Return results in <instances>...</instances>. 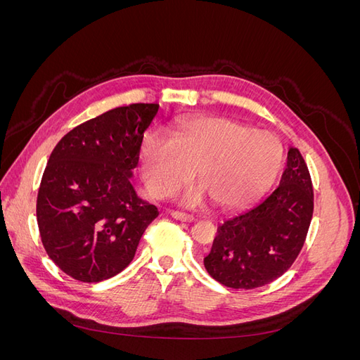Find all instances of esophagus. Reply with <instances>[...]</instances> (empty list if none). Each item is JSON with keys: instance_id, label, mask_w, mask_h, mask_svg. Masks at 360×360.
I'll use <instances>...</instances> for the list:
<instances>
[{"instance_id": "34e87169", "label": "esophagus", "mask_w": 360, "mask_h": 360, "mask_svg": "<svg viewBox=\"0 0 360 360\" xmlns=\"http://www.w3.org/2000/svg\"><path fill=\"white\" fill-rule=\"evenodd\" d=\"M171 214H172L174 219L181 221V222H193V221H197V219H195V216H193V214H191V213H186V212H179V210H174Z\"/></svg>"}]
</instances>
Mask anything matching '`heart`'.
<instances>
[{"label": "heart", "instance_id": "heart-1", "mask_svg": "<svg viewBox=\"0 0 360 360\" xmlns=\"http://www.w3.org/2000/svg\"><path fill=\"white\" fill-rule=\"evenodd\" d=\"M139 162L146 186L155 197H171L197 171L210 200L230 210L270 191L284 165V147L267 130L226 118H205L179 127L171 143L146 134ZM200 198V192L192 193L189 201Z\"/></svg>", "mask_w": 360, "mask_h": 360}]
</instances>
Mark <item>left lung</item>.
<instances>
[{"mask_svg":"<svg viewBox=\"0 0 360 360\" xmlns=\"http://www.w3.org/2000/svg\"><path fill=\"white\" fill-rule=\"evenodd\" d=\"M287 159L279 186L263 202L217 226L204 266L225 287L252 290L278 279L307 240L314 212L309 169L297 148Z\"/></svg>","mask_w":360,"mask_h":360,"instance_id":"obj_1","label":"left lung"}]
</instances>
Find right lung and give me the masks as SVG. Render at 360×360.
I'll return each mask as SVG.
<instances>
[{"mask_svg": "<svg viewBox=\"0 0 360 360\" xmlns=\"http://www.w3.org/2000/svg\"><path fill=\"white\" fill-rule=\"evenodd\" d=\"M158 103L118 106L72 129L52 150L37 193L43 248L64 274L101 282L134 259L159 210L130 184Z\"/></svg>", "mask_w": 360, "mask_h": 360, "instance_id": "1", "label": "right lung"}]
</instances>
